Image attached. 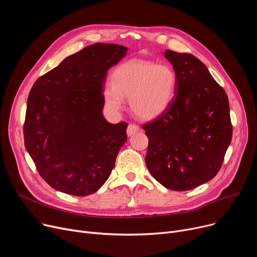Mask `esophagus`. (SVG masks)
I'll list each match as a JSON object with an SVG mask.
<instances>
[{
  "label": "esophagus",
  "instance_id": "obj_1",
  "mask_svg": "<svg viewBox=\"0 0 257 257\" xmlns=\"http://www.w3.org/2000/svg\"><path fill=\"white\" fill-rule=\"evenodd\" d=\"M139 131H140L139 126L134 125V124H130V125L128 126V128H127V136H128V137H131V136H133V134H136V133L139 132Z\"/></svg>",
  "mask_w": 257,
  "mask_h": 257
}]
</instances>
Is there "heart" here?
<instances>
[{
  "label": "heart",
  "mask_w": 257,
  "mask_h": 257,
  "mask_svg": "<svg viewBox=\"0 0 257 257\" xmlns=\"http://www.w3.org/2000/svg\"><path fill=\"white\" fill-rule=\"evenodd\" d=\"M177 84V75L172 66L131 59L115 67L111 83L103 88V100L108 109L118 112L125 106L124 98H129L132 112L149 120L163 115L171 107Z\"/></svg>",
  "instance_id": "1"
}]
</instances>
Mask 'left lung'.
<instances>
[{
	"label": "left lung",
	"instance_id": "left-lung-1",
	"mask_svg": "<svg viewBox=\"0 0 257 257\" xmlns=\"http://www.w3.org/2000/svg\"><path fill=\"white\" fill-rule=\"evenodd\" d=\"M176 72V97L169 109L143 126L149 139L146 165L173 191H188L211 180L231 143L232 125L225 90L206 65L188 53L166 50Z\"/></svg>",
	"mask_w": 257,
	"mask_h": 257
}]
</instances>
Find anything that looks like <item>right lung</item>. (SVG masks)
<instances>
[{
  "label": "right lung",
  "instance_id": "obj_1",
  "mask_svg": "<svg viewBox=\"0 0 257 257\" xmlns=\"http://www.w3.org/2000/svg\"><path fill=\"white\" fill-rule=\"evenodd\" d=\"M128 48L94 44L67 56L39 77L29 93L24 125L25 147L43 179L73 195L96 193L127 141V123L103 115L108 70Z\"/></svg>",
  "mask_w": 257,
  "mask_h": 257
}]
</instances>
